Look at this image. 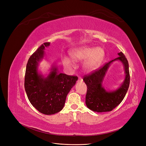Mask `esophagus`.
<instances>
[{
	"instance_id": "34e87169",
	"label": "esophagus",
	"mask_w": 146,
	"mask_h": 146,
	"mask_svg": "<svg viewBox=\"0 0 146 146\" xmlns=\"http://www.w3.org/2000/svg\"><path fill=\"white\" fill-rule=\"evenodd\" d=\"M82 81H83L82 78H81L80 77H79L78 79V82H82Z\"/></svg>"
}]
</instances>
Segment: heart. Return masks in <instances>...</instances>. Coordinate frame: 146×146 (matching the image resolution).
<instances>
[{"mask_svg": "<svg viewBox=\"0 0 146 146\" xmlns=\"http://www.w3.org/2000/svg\"><path fill=\"white\" fill-rule=\"evenodd\" d=\"M72 59L76 61L86 60L83 68L88 72L94 70L102 63L105 56V52L101 47H90L83 46L74 48L70 52ZM63 62L67 66H72V61L68 56H64Z\"/></svg>", "mask_w": 146, "mask_h": 146, "instance_id": "obj_1", "label": "heart"}]
</instances>
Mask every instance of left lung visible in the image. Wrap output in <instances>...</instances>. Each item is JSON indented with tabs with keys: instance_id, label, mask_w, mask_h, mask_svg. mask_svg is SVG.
<instances>
[{
	"instance_id": "left-lung-1",
	"label": "left lung",
	"mask_w": 146,
	"mask_h": 146,
	"mask_svg": "<svg viewBox=\"0 0 146 146\" xmlns=\"http://www.w3.org/2000/svg\"><path fill=\"white\" fill-rule=\"evenodd\" d=\"M119 56L106 63L102 68L91 74L84 76L83 81L87 86L86 105L93 111L102 113L111 111L121 104L128 91L130 84L129 63L122 52L117 54ZM119 60L123 63L125 70V78L117 89L106 90L102 84L110 65L114 61Z\"/></svg>"
}]
</instances>
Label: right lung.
I'll list each match as a JSON object with an SVG mask.
<instances>
[{"instance_id":"1","label":"right lung","mask_w":146,"mask_h":146,"mask_svg":"<svg viewBox=\"0 0 146 146\" xmlns=\"http://www.w3.org/2000/svg\"><path fill=\"white\" fill-rule=\"evenodd\" d=\"M45 42L31 55L26 66L24 87L28 99L38 111L50 115L60 111L64 107L69 92L76 85L77 76L59 73L52 65L50 73L45 77L38 70V66L45 55Z\"/></svg>"}]
</instances>
